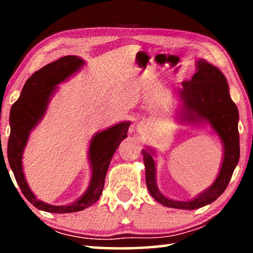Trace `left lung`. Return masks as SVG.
<instances>
[{
	"mask_svg": "<svg viewBox=\"0 0 253 253\" xmlns=\"http://www.w3.org/2000/svg\"><path fill=\"white\" fill-rule=\"evenodd\" d=\"M178 96L183 105L181 118L184 122L209 123L220 136L224 147L220 173L212 185L194 200L187 202L170 200L165 198L157 188L153 152L143 149L146 185L153 198L165 207L195 210L214 202L225 191L232 177L240 158L239 111L230 97L224 75L204 59H200L196 63V72L192 79L183 81L182 89H178Z\"/></svg>",
	"mask_w": 253,
	"mask_h": 253,
	"instance_id": "1",
	"label": "left lung"
}]
</instances>
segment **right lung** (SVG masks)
Returning a JSON list of instances; mask_svg holds the SVG:
<instances>
[{"mask_svg":"<svg viewBox=\"0 0 253 253\" xmlns=\"http://www.w3.org/2000/svg\"><path fill=\"white\" fill-rule=\"evenodd\" d=\"M84 63L76 55H66L34 72L24 84L19 99L11 108V132L7 142V160L21 192L30 203L42 211L51 213H71L83 211L96 203L104 190L107 169L122 140L127 137L129 122L119 123L92 137L89 146L91 179L85 193L69 205H50L36 198L25 181L22 155L30 131L39 123L46 110L51 96L57 87Z\"/></svg>","mask_w":253,"mask_h":253,"instance_id":"add662e5","label":"right lung"}]
</instances>
